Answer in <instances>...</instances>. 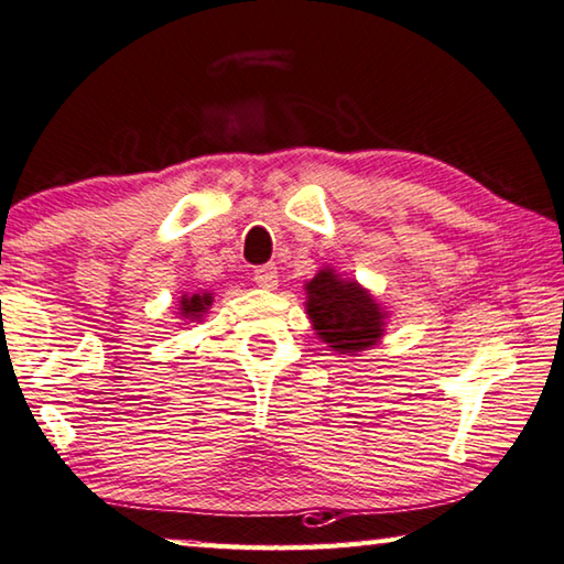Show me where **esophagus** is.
Listing matches in <instances>:
<instances>
[{"instance_id":"obj_1","label":"esophagus","mask_w":564,"mask_h":564,"mask_svg":"<svg viewBox=\"0 0 564 564\" xmlns=\"http://www.w3.org/2000/svg\"><path fill=\"white\" fill-rule=\"evenodd\" d=\"M253 281H256V285H261V289H273V285L279 283V268H275L273 263L253 268Z\"/></svg>"}]
</instances>
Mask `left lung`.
Segmentation results:
<instances>
[{
    "label": "left lung",
    "mask_w": 564,
    "mask_h": 564,
    "mask_svg": "<svg viewBox=\"0 0 564 564\" xmlns=\"http://www.w3.org/2000/svg\"><path fill=\"white\" fill-rule=\"evenodd\" d=\"M308 316L318 338L341 354H356L373 346L383 334V314L356 281H341L334 271H318L306 283Z\"/></svg>",
    "instance_id": "1"
}]
</instances>
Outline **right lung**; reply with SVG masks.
Here are the masks:
<instances>
[{
  "label": "right lung",
  "instance_id": "add662e5",
  "mask_svg": "<svg viewBox=\"0 0 564 564\" xmlns=\"http://www.w3.org/2000/svg\"><path fill=\"white\" fill-rule=\"evenodd\" d=\"M213 303V296L210 293H193V296H185L183 301H181V316H185V318H200L205 311H208V306Z\"/></svg>",
  "mask_w": 564,
  "mask_h": 564
}]
</instances>
